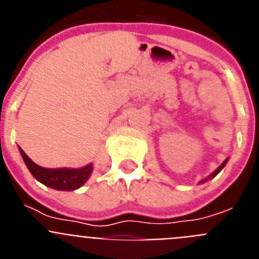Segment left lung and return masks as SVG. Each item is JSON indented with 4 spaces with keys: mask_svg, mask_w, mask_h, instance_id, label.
<instances>
[{
    "mask_svg": "<svg viewBox=\"0 0 259 259\" xmlns=\"http://www.w3.org/2000/svg\"><path fill=\"white\" fill-rule=\"evenodd\" d=\"M227 161H228V158H227V159H226V161H224V162H223V163H222V164H221V166H219V167H218V168H217V170H215V171H214V172H211V174H210V175H209V176H207V178H205V179H203V180H201V182H200V183H198V184H202V183H205V182H207V180H210V179H212V178H215V176L218 175V174H219V172H221V171H222V170H223V167H224V166H226V163H227Z\"/></svg>",
    "mask_w": 259,
    "mask_h": 259,
    "instance_id": "obj_1",
    "label": "left lung"
}]
</instances>
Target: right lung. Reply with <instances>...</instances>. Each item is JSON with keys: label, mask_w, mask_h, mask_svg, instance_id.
I'll return each mask as SVG.
<instances>
[{"label": "right lung", "mask_w": 259, "mask_h": 259, "mask_svg": "<svg viewBox=\"0 0 259 259\" xmlns=\"http://www.w3.org/2000/svg\"><path fill=\"white\" fill-rule=\"evenodd\" d=\"M19 152L32 176L49 188L57 189V191H75L83 187L89 179V176L92 175L93 163L87 164L81 168H68V167L45 168L36 164L20 148Z\"/></svg>", "instance_id": "1"}]
</instances>
